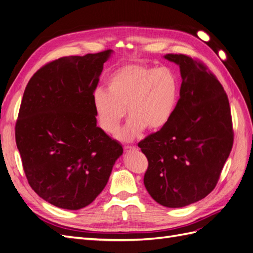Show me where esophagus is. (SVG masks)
I'll return each mask as SVG.
<instances>
[{"instance_id": "obj_1", "label": "esophagus", "mask_w": 253, "mask_h": 253, "mask_svg": "<svg viewBox=\"0 0 253 253\" xmlns=\"http://www.w3.org/2000/svg\"><path fill=\"white\" fill-rule=\"evenodd\" d=\"M124 149H125L126 152H131V151H136L137 150V148L133 147V145H125Z\"/></svg>"}]
</instances>
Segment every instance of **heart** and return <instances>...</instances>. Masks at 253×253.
<instances>
[{"label": "heart", "instance_id": "1", "mask_svg": "<svg viewBox=\"0 0 253 253\" xmlns=\"http://www.w3.org/2000/svg\"><path fill=\"white\" fill-rule=\"evenodd\" d=\"M177 90V80L168 67L121 66L106 81V90H94L93 104L99 126L105 133L113 134L127 113V124L117 134L121 140L136 138L144 127L155 131L171 118Z\"/></svg>", "mask_w": 253, "mask_h": 253}]
</instances>
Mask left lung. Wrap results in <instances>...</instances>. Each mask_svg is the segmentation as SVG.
Masks as SVG:
<instances>
[{
  "label": "left lung",
  "instance_id": "8db88e82",
  "mask_svg": "<svg viewBox=\"0 0 253 253\" xmlns=\"http://www.w3.org/2000/svg\"><path fill=\"white\" fill-rule=\"evenodd\" d=\"M165 58L179 65V99L167 124L138 147L149 163L143 178L149 194L168 208H181L215 188L233 145L232 118L223 85L202 61L182 53Z\"/></svg>",
  "mask_w": 253,
  "mask_h": 253
}]
</instances>
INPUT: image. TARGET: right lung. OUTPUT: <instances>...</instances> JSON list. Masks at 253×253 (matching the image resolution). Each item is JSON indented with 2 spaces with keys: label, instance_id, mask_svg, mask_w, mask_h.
<instances>
[{
  "label": "right lung",
  "instance_id": "1",
  "mask_svg": "<svg viewBox=\"0 0 253 253\" xmlns=\"http://www.w3.org/2000/svg\"><path fill=\"white\" fill-rule=\"evenodd\" d=\"M112 50L53 60L28 81L16 142L29 186L67 210L88 206L124 149L97 126L93 94Z\"/></svg>",
  "mask_w": 253,
  "mask_h": 253
}]
</instances>
